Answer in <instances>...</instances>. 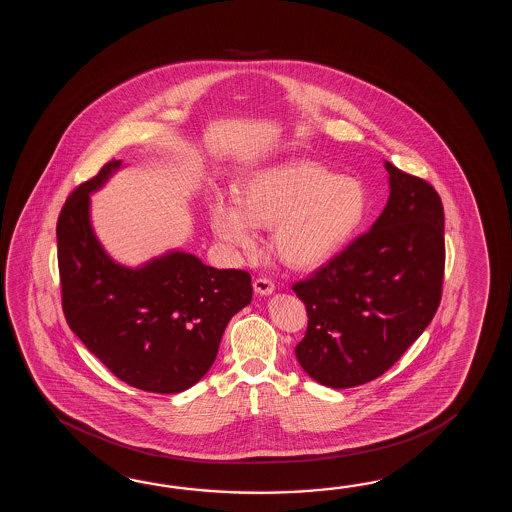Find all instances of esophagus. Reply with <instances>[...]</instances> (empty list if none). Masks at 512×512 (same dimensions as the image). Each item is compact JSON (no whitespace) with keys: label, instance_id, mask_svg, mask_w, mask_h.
<instances>
[{"label":"esophagus","instance_id":"obj_1","mask_svg":"<svg viewBox=\"0 0 512 512\" xmlns=\"http://www.w3.org/2000/svg\"><path fill=\"white\" fill-rule=\"evenodd\" d=\"M254 291L256 293L261 294V296H265V294H271L274 291V282L269 280V278H256L254 280Z\"/></svg>","mask_w":512,"mask_h":512}]
</instances>
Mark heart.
Here are the masks:
<instances>
[{
	"label": "heart",
	"mask_w": 512,
	"mask_h": 512,
	"mask_svg": "<svg viewBox=\"0 0 512 512\" xmlns=\"http://www.w3.org/2000/svg\"><path fill=\"white\" fill-rule=\"evenodd\" d=\"M368 214V190L351 175L293 161L249 175L238 199L218 197L210 210L218 238L243 251L272 227V247L296 269L318 267L342 251Z\"/></svg>",
	"instance_id": "b5f03b06"
}]
</instances>
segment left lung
Here are the masks:
<instances>
[{"label": "left lung", "instance_id": "obj_1", "mask_svg": "<svg viewBox=\"0 0 512 512\" xmlns=\"http://www.w3.org/2000/svg\"><path fill=\"white\" fill-rule=\"evenodd\" d=\"M390 199L357 240L293 285L307 331L294 349L316 382L353 388L390 370L432 322L445 276V212L425 179L384 163Z\"/></svg>", "mask_w": 512, "mask_h": 512}]
</instances>
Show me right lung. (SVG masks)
I'll return each instance as SVG.
<instances>
[{
  "instance_id": "add662e5",
  "label": "right lung",
  "mask_w": 512,
  "mask_h": 512,
  "mask_svg": "<svg viewBox=\"0 0 512 512\" xmlns=\"http://www.w3.org/2000/svg\"><path fill=\"white\" fill-rule=\"evenodd\" d=\"M111 159L67 197L56 223L67 324L117 379L142 392L179 393L210 370L230 318L251 304V274L170 252L128 269L109 258L89 223V194Z\"/></svg>"
}]
</instances>
